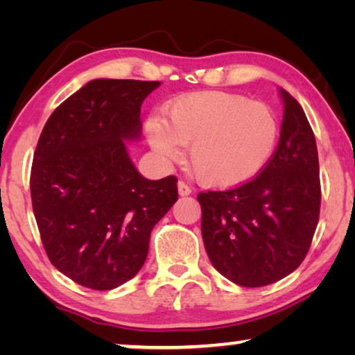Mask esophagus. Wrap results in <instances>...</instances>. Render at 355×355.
Masks as SVG:
<instances>
[{
  "label": "esophagus",
  "instance_id": "34e87169",
  "mask_svg": "<svg viewBox=\"0 0 355 355\" xmlns=\"http://www.w3.org/2000/svg\"><path fill=\"white\" fill-rule=\"evenodd\" d=\"M178 191H179V196H182V197L191 196V193H192V189L189 187L187 184L184 182V181H179V182H178Z\"/></svg>",
  "mask_w": 355,
  "mask_h": 355
}]
</instances>
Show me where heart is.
Returning a JSON list of instances; mask_svg holds the SVG:
<instances>
[{
	"instance_id": "obj_1",
	"label": "heart",
	"mask_w": 355,
	"mask_h": 355,
	"mask_svg": "<svg viewBox=\"0 0 355 355\" xmlns=\"http://www.w3.org/2000/svg\"><path fill=\"white\" fill-rule=\"evenodd\" d=\"M145 134L164 162L187 145V164L208 187H236L266 166L278 144V119L270 106L247 96L202 92L174 100L164 119L150 118Z\"/></svg>"
}]
</instances>
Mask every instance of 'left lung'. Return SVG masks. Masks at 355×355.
<instances>
[{
	"instance_id": "1",
	"label": "left lung",
	"mask_w": 355,
	"mask_h": 355,
	"mask_svg": "<svg viewBox=\"0 0 355 355\" xmlns=\"http://www.w3.org/2000/svg\"><path fill=\"white\" fill-rule=\"evenodd\" d=\"M284 101L279 142L254 179L197 196L208 259L244 288H260L297 268L312 244L322 186L317 142L299 101Z\"/></svg>"
}]
</instances>
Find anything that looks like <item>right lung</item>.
I'll return each instance as SVG.
<instances>
[{
    "label": "right lung",
    "instance_id": "obj_1",
    "mask_svg": "<svg viewBox=\"0 0 355 355\" xmlns=\"http://www.w3.org/2000/svg\"><path fill=\"white\" fill-rule=\"evenodd\" d=\"M158 80L96 79L62 101L38 139L32 208L48 259L74 283L110 291L134 278L150 232L178 200V178L148 181L124 139Z\"/></svg>",
    "mask_w": 355,
    "mask_h": 355
}]
</instances>
